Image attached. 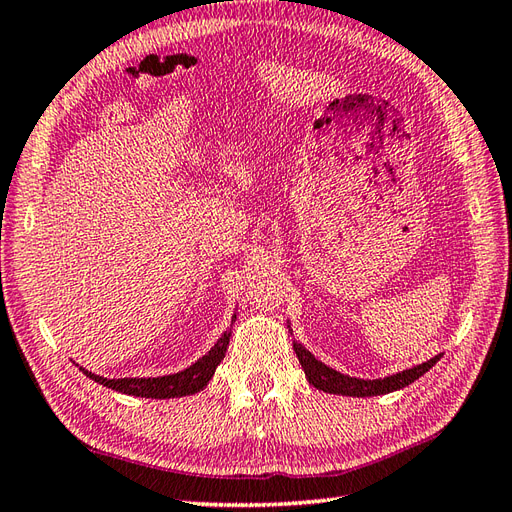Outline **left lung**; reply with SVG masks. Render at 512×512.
I'll list each match as a JSON object with an SVG mask.
<instances>
[{"instance_id":"left-lung-1","label":"left lung","mask_w":512,"mask_h":512,"mask_svg":"<svg viewBox=\"0 0 512 512\" xmlns=\"http://www.w3.org/2000/svg\"><path fill=\"white\" fill-rule=\"evenodd\" d=\"M294 350H296V357H298L300 365H303L307 381L313 387L329 391V393H342V396H357V398L383 396V393L411 385L441 359V355H437L422 365H415V368H411V370H404V372H398V374L387 376V378H376V381H361V378L344 376L337 370L326 368L322 361H318L307 348H303L300 344H294Z\"/></svg>"}]
</instances>
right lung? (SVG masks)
I'll list each match as a JSON object with an SVG mask.
<instances>
[{
    "mask_svg": "<svg viewBox=\"0 0 512 512\" xmlns=\"http://www.w3.org/2000/svg\"><path fill=\"white\" fill-rule=\"evenodd\" d=\"M231 331L222 333V337L216 342V346L207 352L203 359L190 365L188 370L170 374V376H157V378H103L93 372L80 368L88 378H93L95 383L110 387L114 391L127 393V396H140V398H181L190 396V393L201 391L209 378L214 376L218 363L222 361L229 346Z\"/></svg>",
    "mask_w": 512,
    "mask_h": 512,
    "instance_id": "1",
    "label": "right lung"
}]
</instances>
